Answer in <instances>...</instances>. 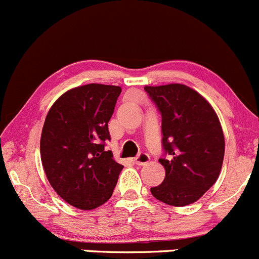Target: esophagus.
<instances>
[{"instance_id": "34e87169", "label": "esophagus", "mask_w": 259, "mask_h": 259, "mask_svg": "<svg viewBox=\"0 0 259 259\" xmlns=\"http://www.w3.org/2000/svg\"><path fill=\"white\" fill-rule=\"evenodd\" d=\"M134 160H135V163H137V164L144 165V164H147L148 162H149L150 157H149V154H148V153L142 152V153H139L137 157H135Z\"/></svg>"}]
</instances>
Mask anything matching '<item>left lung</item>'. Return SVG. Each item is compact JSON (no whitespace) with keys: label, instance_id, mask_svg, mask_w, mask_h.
I'll return each instance as SVG.
<instances>
[{"label":"left lung","instance_id":"1","mask_svg":"<svg viewBox=\"0 0 259 259\" xmlns=\"http://www.w3.org/2000/svg\"><path fill=\"white\" fill-rule=\"evenodd\" d=\"M162 116L160 164L164 181L150 188L153 196L172 206L197 201L217 182L224 159L222 125L211 105L180 83L145 86Z\"/></svg>","mask_w":259,"mask_h":259}]
</instances>
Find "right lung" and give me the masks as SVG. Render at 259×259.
Here are the masks:
<instances>
[{"label": "right lung", "instance_id": "1", "mask_svg": "<svg viewBox=\"0 0 259 259\" xmlns=\"http://www.w3.org/2000/svg\"><path fill=\"white\" fill-rule=\"evenodd\" d=\"M119 86L90 83L63 94L50 107L40 139L48 181L66 202L92 210L111 197L124 165L115 162L109 124Z\"/></svg>", "mask_w": 259, "mask_h": 259}]
</instances>
